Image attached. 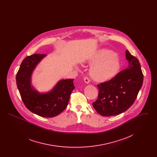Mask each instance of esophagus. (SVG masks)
<instances>
[{"mask_svg": "<svg viewBox=\"0 0 157 157\" xmlns=\"http://www.w3.org/2000/svg\"><path fill=\"white\" fill-rule=\"evenodd\" d=\"M84 81L86 83H89L90 82V80L87 77H85L84 78Z\"/></svg>", "mask_w": 157, "mask_h": 157, "instance_id": "esophagus-1", "label": "esophagus"}]
</instances>
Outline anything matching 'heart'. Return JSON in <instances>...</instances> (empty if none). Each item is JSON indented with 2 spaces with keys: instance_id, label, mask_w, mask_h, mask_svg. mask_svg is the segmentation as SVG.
Wrapping results in <instances>:
<instances>
[{
  "instance_id": "obj_1",
  "label": "heart",
  "mask_w": 157,
  "mask_h": 157,
  "mask_svg": "<svg viewBox=\"0 0 157 157\" xmlns=\"http://www.w3.org/2000/svg\"><path fill=\"white\" fill-rule=\"evenodd\" d=\"M92 65L90 69L92 78L98 82L113 78L120 71L121 61L116 53L111 50L102 49L90 57L88 61Z\"/></svg>"
}]
</instances>
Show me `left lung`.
<instances>
[{
    "label": "left lung",
    "instance_id": "left-lung-1",
    "mask_svg": "<svg viewBox=\"0 0 157 157\" xmlns=\"http://www.w3.org/2000/svg\"><path fill=\"white\" fill-rule=\"evenodd\" d=\"M127 69L111 80L98 85L99 95L92 105L101 115L110 117L126 111L134 104L143 83L144 75L138 59L127 50Z\"/></svg>",
    "mask_w": 157,
    "mask_h": 157
}]
</instances>
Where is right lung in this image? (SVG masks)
Here are the masks:
<instances>
[{"label":"right lung","instance_id":"obj_1","mask_svg":"<svg viewBox=\"0 0 157 157\" xmlns=\"http://www.w3.org/2000/svg\"><path fill=\"white\" fill-rule=\"evenodd\" d=\"M46 56L33 54L23 60L16 74V84L23 102L31 112L39 116L52 118L67 106L70 95L75 89L74 79H61L52 90L40 93L32 85V76L38 63Z\"/></svg>","mask_w":157,"mask_h":157}]
</instances>
